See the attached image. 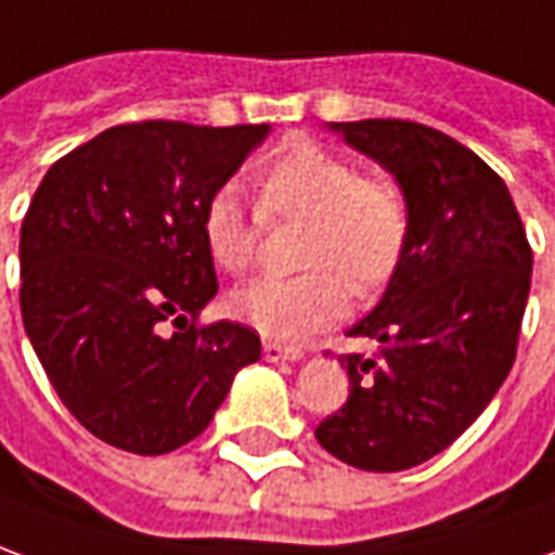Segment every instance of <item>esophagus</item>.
Listing matches in <instances>:
<instances>
[{
    "label": "esophagus",
    "mask_w": 555,
    "mask_h": 555,
    "mask_svg": "<svg viewBox=\"0 0 555 555\" xmlns=\"http://www.w3.org/2000/svg\"><path fill=\"white\" fill-rule=\"evenodd\" d=\"M262 356H266V361H298L301 359V349L286 347V344H278V340H266L262 344Z\"/></svg>",
    "instance_id": "1"
}]
</instances>
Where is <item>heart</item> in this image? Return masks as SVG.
Instances as JSON below:
<instances>
[{
    "mask_svg": "<svg viewBox=\"0 0 555 555\" xmlns=\"http://www.w3.org/2000/svg\"><path fill=\"white\" fill-rule=\"evenodd\" d=\"M257 215L233 188L203 206V238L211 262L230 274L254 266L259 218L308 221L298 278H259L230 298L235 320L274 340H305L337 322L359 296L383 289L406 257L412 211L406 191L385 176H364L356 160L310 140L286 143L254 176ZM350 284L347 285L346 281Z\"/></svg>",
    "mask_w": 555,
    "mask_h": 555,
    "instance_id": "b5f03b06",
    "label": "heart"
}]
</instances>
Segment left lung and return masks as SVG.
I'll return each mask as SVG.
<instances>
[{"mask_svg": "<svg viewBox=\"0 0 555 555\" xmlns=\"http://www.w3.org/2000/svg\"><path fill=\"white\" fill-rule=\"evenodd\" d=\"M406 191V257L379 305L349 328L373 356H340L349 397L317 427L356 469L400 473L446 451L505 383L532 284L508 188L473 149L403 119L332 121Z\"/></svg>", "mask_w": 555, "mask_h": 555, "instance_id": "left-lung-1", "label": "left lung"}]
</instances>
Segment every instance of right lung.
<instances>
[{
    "instance_id": "right-lung-1",
    "label": "right lung",
    "mask_w": 555,
    "mask_h": 555,
    "mask_svg": "<svg viewBox=\"0 0 555 555\" xmlns=\"http://www.w3.org/2000/svg\"><path fill=\"white\" fill-rule=\"evenodd\" d=\"M269 125L131 121L59 158L20 227V310L77 422L131 454L203 434L259 359L242 322L199 325L218 293L203 206Z\"/></svg>"
}]
</instances>
